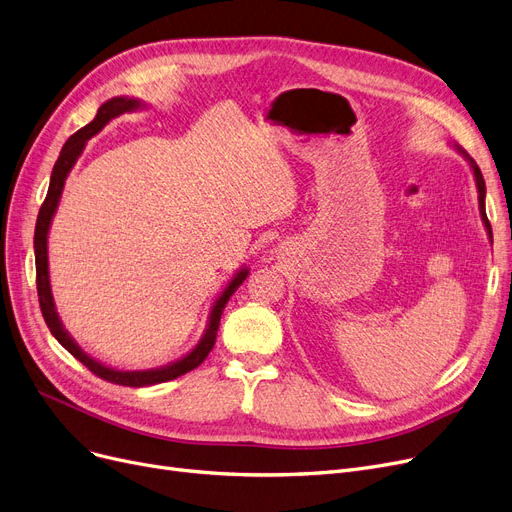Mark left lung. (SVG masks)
I'll return each instance as SVG.
<instances>
[{
	"label": "left lung",
	"instance_id": "obj_1",
	"mask_svg": "<svg viewBox=\"0 0 512 512\" xmlns=\"http://www.w3.org/2000/svg\"><path fill=\"white\" fill-rule=\"evenodd\" d=\"M454 150L460 154V157L469 163V167H471V171H473V177H475V186H477V194H479V213H481V221H483V226H485V232H487V236H490V240H492V226H490V221H487V215H485V182H483V175H481V169L477 167V163L469 157V154H466L458 144H454Z\"/></svg>",
	"mask_w": 512,
	"mask_h": 512
}]
</instances>
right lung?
I'll list each match as a JSON object with an SVG mask.
<instances>
[{
    "instance_id": "right-lung-1",
    "label": "right lung",
    "mask_w": 512,
    "mask_h": 512,
    "mask_svg": "<svg viewBox=\"0 0 512 512\" xmlns=\"http://www.w3.org/2000/svg\"><path fill=\"white\" fill-rule=\"evenodd\" d=\"M148 108L146 102H142L140 98H129V96H115L106 100L100 108L98 115L94 117L92 123H87L85 127H81L77 133L66 140V144L60 150V157L52 169V177H50V188H48V196L43 201L39 215H37V224H35V268H37V295H39V305H41V314L43 320H46L48 328L52 335L56 337V341L69 351L71 355L90 368L100 379L115 383V385H123V387H148V385H159V383H167L177 379L190 370H194L196 366H201L205 362V358L209 355V351L215 345V337H217V328H219V320L221 314H224V307L230 301V297L234 295L236 288L247 280L249 276V268L242 265L240 270H236V274L228 280V284L224 286V291L217 295V299L211 303V311L207 318V326L203 337L198 339V343L186 353L182 358H177L165 366L159 368H150V370H119L113 366H106L100 360L92 358L90 353H85L79 343L69 335V330L64 328L58 309L54 303V295H52V284H50V261H48V236H50V228H52V219L56 215V209L60 205V196L64 190V182L69 177L71 169L75 167L77 159L83 154L85 144L90 138H94L96 133H100L110 121L117 119L123 113H136V110H144Z\"/></svg>"
}]
</instances>
